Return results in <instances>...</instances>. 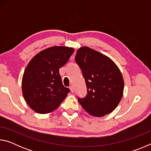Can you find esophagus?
<instances>
[{
    "label": "esophagus",
    "instance_id": "obj_1",
    "mask_svg": "<svg viewBox=\"0 0 151 151\" xmlns=\"http://www.w3.org/2000/svg\"><path fill=\"white\" fill-rule=\"evenodd\" d=\"M69 88H70V91L72 92V93H73V92H74V88H73V86H69Z\"/></svg>",
    "mask_w": 151,
    "mask_h": 151
}]
</instances>
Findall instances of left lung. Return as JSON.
I'll list each match as a JSON object with an SVG mask.
<instances>
[{"mask_svg":"<svg viewBox=\"0 0 151 151\" xmlns=\"http://www.w3.org/2000/svg\"><path fill=\"white\" fill-rule=\"evenodd\" d=\"M75 61L87 88L85 98H78L79 103L92 116L111 113L123 95L124 80L118 66L109 57L87 47L78 48Z\"/></svg>","mask_w":151,"mask_h":151,"instance_id":"obj_1","label":"left lung"}]
</instances>
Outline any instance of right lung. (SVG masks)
Masks as SVG:
<instances>
[{
  "label": "right lung",
  "instance_id": "add662e5",
  "mask_svg": "<svg viewBox=\"0 0 151 151\" xmlns=\"http://www.w3.org/2000/svg\"><path fill=\"white\" fill-rule=\"evenodd\" d=\"M73 48L52 47L36 55L22 76L24 99L33 111L47 114L57 109L69 93L63 86L59 68L68 62Z\"/></svg>",
  "mask_w": 151,
  "mask_h": 151
}]
</instances>
